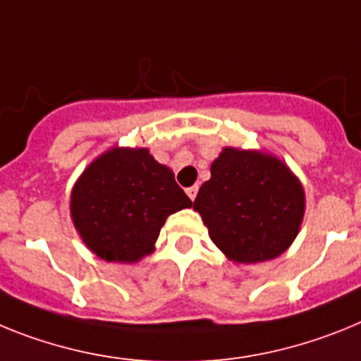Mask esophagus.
Wrapping results in <instances>:
<instances>
[{"label":"esophagus","mask_w":361,"mask_h":361,"mask_svg":"<svg viewBox=\"0 0 361 361\" xmlns=\"http://www.w3.org/2000/svg\"><path fill=\"white\" fill-rule=\"evenodd\" d=\"M196 194H198V185H192V187H189V189H187V196H189L190 200L196 198Z\"/></svg>","instance_id":"34e87169"}]
</instances>
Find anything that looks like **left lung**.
I'll use <instances>...</instances> for the list:
<instances>
[{"mask_svg": "<svg viewBox=\"0 0 361 361\" xmlns=\"http://www.w3.org/2000/svg\"><path fill=\"white\" fill-rule=\"evenodd\" d=\"M192 205L231 262L258 263L289 249L305 214V192L276 156L225 147Z\"/></svg>", "mask_w": 361, "mask_h": 361, "instance_id": "left-lung-1", "label": "left lung"}]
</instances>
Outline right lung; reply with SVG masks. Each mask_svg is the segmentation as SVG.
Wrapping results in <instances>:
<instances>
[{
	"label": "right lung",
	"instance_id": "right-lung-1",
	"mask_svg": "<svg viewBox=\"0 0 361 361\" xmlns=\"http://www.w3.org/2000/svg\"><path fill=\"white\" fill-rule=\"evenodd\" d=\"M192 205L149 149L112 147L72 187L71 216L81 240L105 262L136 263L154 250L165 219Z\"/></svg>",
	"mask_w": 361,
	"mask_h": 361
}]
</instances>
